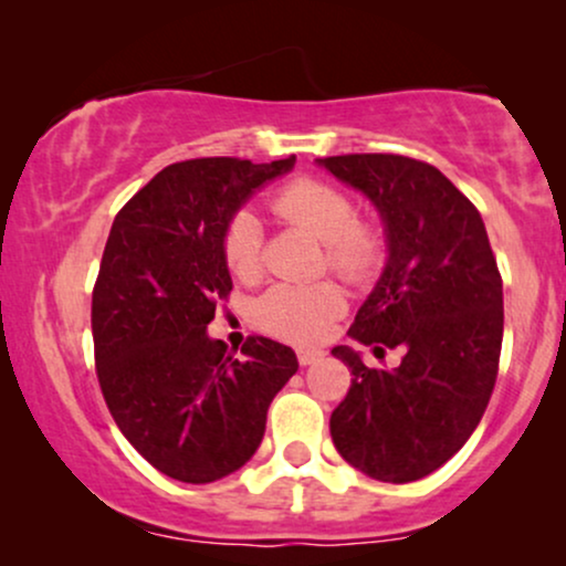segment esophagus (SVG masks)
Instances as JSON below:
<instances>
[{
	"mask_svg": "<svg viewBox=\"0 0 566 566\" xmlns=\"http://www.w3.org/2000/svg\"><path fill=\"white\" fill-rule=\"evenodd\" d=\"M322 350H314V348H301L297 350V361H301V367H308L314 365V361L322 359Z\"/></svg>",
	"mask_w": 566,
	"mask_h": 566,
	"instance_id": "1",
	"label": "esophagus"
}]
</instances>
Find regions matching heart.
I'll list each match as a JSON object with an SVG mask.
<instances>
[{
  "mask_svg": "<svg viewBox=\"0 0 566 566\" xmlns=\"http://www.w3.org/2000/svg\"><path fill=\"white\" fill-rule=\"evenodd\" d=\"M271 210L301 226L324 244V265L346 282L365 287L380 276L388 261V237L380 223L356 216L346 188L329 180L303 178L279 186ZM223 261L239 282H255L263 269V226L252 212H237L223 231ZM346 311V292L335 282L276 284L258 303V322L279 340L311 346L329 333Z\"/></svg>",
  "mask_w": 566,
  "mask_h": 566,
  "instance_id": "heart-1",
  "label": "heart"
}]
</instances>
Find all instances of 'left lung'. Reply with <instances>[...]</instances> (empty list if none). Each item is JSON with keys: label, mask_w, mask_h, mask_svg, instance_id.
I'll use <instances>...</instances> for the list:
<instances>
[{"label": "left lung", "mask_w": 566, "mask_h": 566, "mask_svg": "<svg viewBox=\"0 0 566 566\" xmlns=\"http://www.w3.org/2000/svg\"><path fill=\"white\" fill-rule=\"evenodd\" d=\"M365 191L386 220L388 265L350 324L375 356L399 348V367L350 369L329 418L335 450L378 482L407 484L444 465L490 405L503 346V279L484 220L437 167L401 154L322 159Z\"/></svg>", "instance_id": "obj_1"}]
</instances>
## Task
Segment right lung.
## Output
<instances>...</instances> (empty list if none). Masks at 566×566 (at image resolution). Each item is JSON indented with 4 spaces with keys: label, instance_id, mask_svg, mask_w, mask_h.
Masks as SVG:
<instances>
[{
    "label": "right lung",
    "instance_id": "right-lung-1",
    "mask_svg": "<svg viewBox=\"0 0 566 566\" xmlns=\"http://www.w3.org/2000/svg\"><path fill=\"white\" fill-rule=\"evenodd\" d=\"M292 165L175 161L114 218L93 287L97 382L129 444L178 482L242 469L261 447L271 401L297 373L282 343L250 335L233 356L205 333L233 287L226 223Z\"/></svg>",
    "mask_w": 566,
    "mask_h": 566
}]
</instances>
